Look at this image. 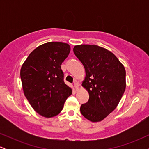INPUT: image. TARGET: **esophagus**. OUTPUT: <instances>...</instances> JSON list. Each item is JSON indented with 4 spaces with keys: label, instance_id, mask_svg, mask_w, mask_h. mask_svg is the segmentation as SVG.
<instances>
[{
    "label": "esophagus",
    "instance_id": "esophagus-1",
    "mask_svg": "<svg viewBox=\"0 0 149 149\" xmlns=\"http://www.w3.org/2000/svg\"><path fill=\"white\" fill-rule=\"evenodd\" d=\"M74 88L76 89V90H79V85H78V83L76 81V80H75L74 81Z\"/></svg>",
    "mask_w": 149,
    "mask_h": 149
}]
</instances>
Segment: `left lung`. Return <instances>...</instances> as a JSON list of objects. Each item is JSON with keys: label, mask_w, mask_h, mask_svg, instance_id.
I'll list each match as a JSON object with an SVG mask.
<instances>
[{"label": "left lung", "mask_w": 149, "mask_h": 149, "mask_svg": "<svg viewBox=\"0 0 149 149\" xmlns=\"http://www.w3.org/2000/svg\"><path fill=\"white\" fill-rule=\"evenodd\" d=\"M73 52L84 66L82 86L89 93L88 102L82 104L80 113L91 122H100L117 107L123 95L125 69L113 53L100 46L76 45Z\"/></svg>", "instance_id": "1"}]
</instances>
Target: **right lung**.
Here are the masks:
<instances>
[{
    "instance_id": "obj_1",
    "label": "right lung",
    "mask_w": 149,
    "mask_h": 149,
    "mask_svg": "<svg viewBox=\"0 0 149 149\" xmlns=\"http://www.w3.org/2000/svg\"><path fill=\"white\" fill-rule=\"evenodd\" d=\"M70 50L65 42H46L32 51L22 66L25 97L34 111L45 118L57 116L72 94V89L64 83L61 69Z\"/></svg>"
}]
</instances>
